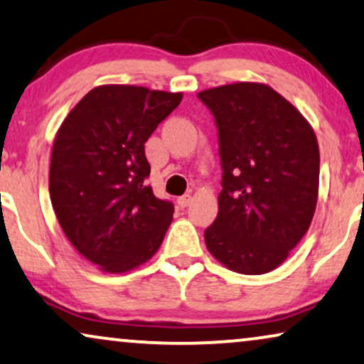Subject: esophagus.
<instances>
[{
  "mask_svg": "<svg viewBox=\"0 0 364 364\" xmlns=\"http://www.w3.org/2000/svg\"><path fill=\"white\" fill-rule=\"evenodd\" d=\"M178 205H181L182 208L188 207L192 203V196H183V197H178Z\"/></svg>",
  "mask_w": 364,
  "mask_h": 364,
  "instance_id": "1",
  "label": "esophagus"
}]
</instances>
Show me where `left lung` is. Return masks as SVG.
<instances>
[{"instance_id": "1", "label": "left lung", "mask_w": 364, "mask_h": 364, "mask_svg": "<svg viewBox=\"0 0 364 364\" xmlns=\"http://www.w3.org/2000/svg\"><path fill=\"white\" fill-rule=\"evenodd\" d=\"M218 129L222 192L207 228L210 255L228 270L263 275L287 260L310 228L320 186L311 124L263 82L198 92Z\"/></svg>"}]
</instances>
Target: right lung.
<instances>
[{
    "label": "right lung",
    "instance_id": "add662e5",
    "mask_svg": "<svg viewBox=\"0 0 364 364\" xmlns=\"http://www.w3.org/2000/svg\"><path fill=\"white\" fill-rule=\"evenodd\" d=\"M182 92L102 84L74 106L54 137L49 196L71 245L99 270L126 273L156 255L173 205L146 186L144 144Z\"/></svg>",
    "mask_w": 364,
    "mask_h": 364
}]
</instances>
